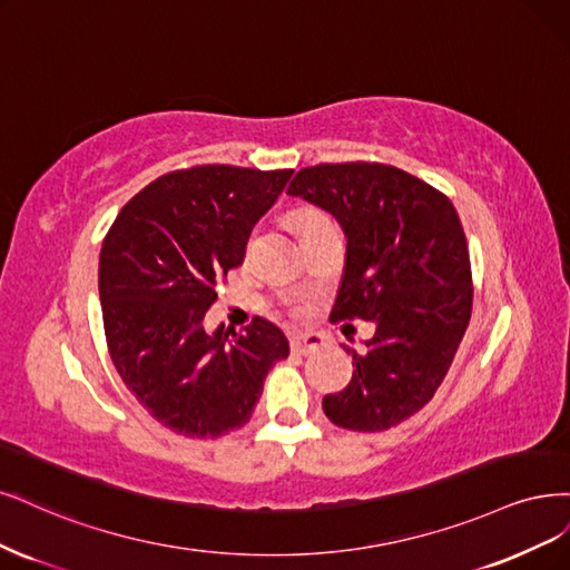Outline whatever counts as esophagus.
I'll return each instance as SVG.
<instances>
[{"instance_id": "34e87169", "label": "esophagus", "mask_w": 570, "mask_h": 570, "mask_svg": "<svg viewBox=\"0 0 570 570\" xmlns=\"http://www.w3.org/2000/svg\"><path fill=\"white\" fill-rule=\"evenodd\" d=\"M289 346L292 351L302 353V356H308L313 351H321L325 346L321 335H311V332H297V335L289 337Z\"/></svg>"}]
</instances>
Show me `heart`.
Listing matches in <instances>:
<instances>
[{"instance_id":"b5f03b06","label":"heart","mask_w":570,"mask_h":570,"mask_svg":"<svg viewBox=\"0 0 570 570\" xmlns=\"http://www.w3.org/2000/svg\"><path fill=\"white\" fill-rule=\"evenodd\" d=\"M297 222H299V228H302V233H304V230H308V228H313V226L327 224V222H332V219L327 217V214H325L323 209L306 207V209H299V214H297Z\"/></svg>"}]
</instances>
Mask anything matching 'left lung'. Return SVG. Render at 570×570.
Returning <instances> with one entry per match:
<instances>
[{"label": "left lung", "mask_w": 570, "mask_h": 570, "mask_svg": "<svg viewBox=\"0 0 570 570\" xmlns=\"http://www.w3.org/2000/svg\"><path fill=\"white\" fill-rule=\"evenodd\" d=\"M287 193L335 214L346 233L330 321L377 325L363 353L351 351L346 389L323 399L325 415L351 431L396 426L434 399L472 318L458 212L439 188L382 163L304 167Z\"/></svg>", "instance_id": "left-lung-1"}]
</instances>
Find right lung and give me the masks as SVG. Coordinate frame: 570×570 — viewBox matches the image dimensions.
I'll list each match as a JSON object with an SVG mask.
<instances>
[{
    "label": "right lung",
    "instance_id": "add662e5",
    "mask_svg": "<svg viewBox=\"0 0 570 570\" xmlns=\"http://www.w3.org/2000/svg\"><path fill=\"white\" fill-rule=\"evenodd\" d=\"M289 176L176 169L136 193L106 233L98 294L108 353L134 399L174 434L219 439L245 426L268 370L287 358L285 335L264 318L240 335L207 332L203 321Z\"/></svg>",
    "mask_w": 570,
    "mask_h": 570
}]
</instances>
